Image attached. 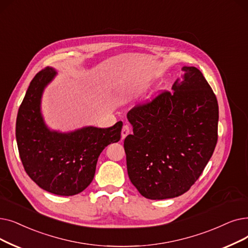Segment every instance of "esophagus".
<instances>
[{
    "mask_svg": "<svg viewBox=\"0 0 248 248\" xmlns=\"http://www.w3.org/2000/svg\"><path fill=\"white\" fill-rule=\"evenodd\" d=\"M131 130H130V126L127 124H124L122 128V139H124L128 134H130Z\"/></svg>",
    "mask_w": 248,
    "mask_h": 248,
    "instance_id": "esophagus-1",
    "label": "esophagus"
}]
</instances>
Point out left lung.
<instances>
[{
  "label": "left lung",
  "instance_id": "obj_1",
  "mask_svg": "<svg viewBox=\"0 0 248 248\" xmlns=\"http://www.w3.org/2000/svg\"><path fill=\"white\" fill-rule=\"evenodd\" d=\"M152 102L126 116L133 135L124 139L127 174L141 195L165 200L184 195L208 164L218 140L216 95L196 67Z\"/></svg>",
  "mask_w": 248,
  "mask_h": 248
}]
</instances>
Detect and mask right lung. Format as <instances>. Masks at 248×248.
<instances>
[{
    "instance_id": "obj_1",
    "label": "right lung",
    "mask_w": 248,
    "mask_h": 248,
    "mask_svg": "<svg viewBox=\"0 0 248 248\" xmlns=\"http://www.w3.org/2000/svg\"><path fill=\"white\" fill-rule=\"evenodd\" d=\"M57 74L47 67L30 82L17 114L16 140L29 177L42 189L69 197L91 184L103 149L121 140L123 123L107 128L84 126L68 133L50 130L41 113V98Z\"/></svg>"
}]
</instances>
